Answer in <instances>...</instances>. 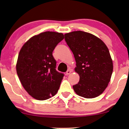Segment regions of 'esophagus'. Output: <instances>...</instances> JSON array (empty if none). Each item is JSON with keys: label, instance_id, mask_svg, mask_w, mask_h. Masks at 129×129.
I'll return each instance as SVG.
<instances>
[{"label": "esophagus", "instance_id": "obj_1", "mask_svg": "<svg viewBox=\"0 0 129 129\" xmlns=\"http://www.w3.org/2000/svg\"><path fill=\"white\" fill-rule=\"evenodd\" d=\"M71 72H72V71H71V70H70V69L68 70V71H66V75H69V74H71Z\"/></svg>", "mask_w": 129, "mask_h": 129}]
</instances>
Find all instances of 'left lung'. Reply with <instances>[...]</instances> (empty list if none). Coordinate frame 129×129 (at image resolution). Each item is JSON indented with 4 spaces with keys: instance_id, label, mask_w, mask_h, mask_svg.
<instances>
[{
    "instance_id": "1",
    "label": "left lung",
    "mask_w": 129,
    "mask_h": 129,
    "mask_svg": "<svg viewBox=\"0 0 129 129\" xmlns=\"http://www.w3.org/2000/svg\"><path fill=\"white\" fill-rule=\"evenodd\" d=\"M64 39L74 55L79 75L78 83L73 85L75 92L84 98L98 97L104 91L113 71L109 50L96 36L82 31L64 35Z\"/></svg>"
}]
</instances>
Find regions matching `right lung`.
<instances>
[{"label":"right lung","mask_w":129,"mask_h":129,"mask_svg":"<svg viewBox=\"0 0 129 129\" xmlns=\"http://www.w3.org/2000/svg\"><path fill=\"white\" fill-rule=\"evenodd\" d=\"M63 39L61 33L45 31L31 37L21 48L17 75L26 91L36 99H48L59 89L64 74L55 69L52 51Z\"/></svg>","instance_id":"right-lung-1"}]
</instances>
